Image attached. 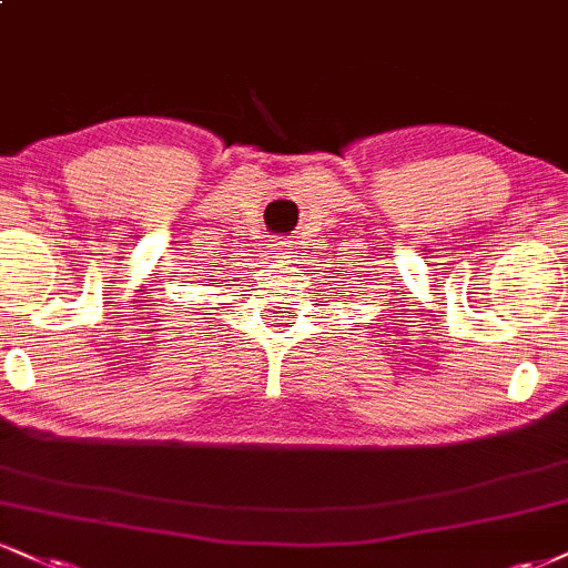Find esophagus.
Listing matches in <instances>:
<instances>
[{
	"mask_svg": "<svg viewBox=\"0 0 568 568\" xmlns=\"http://www.w3.org/2000/svg\"><path fill=\"white\" fill-rule=\"evenodd\" d=\"M272 251H275L277 262H291V256L296 254V251H293V243L291 241H275V243H272Z\"/></svg>",
	"mask_w": 568,
	"mask_h": 568,
	"instance_id": "obj_1",
	"label": "esophagus"
}]
</instances>
